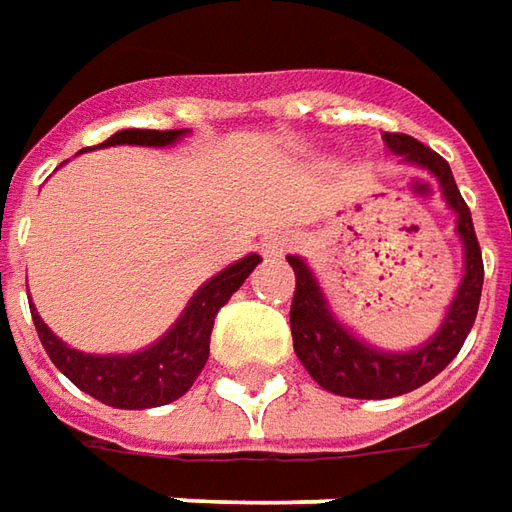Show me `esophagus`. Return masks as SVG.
Here are the masks:
<instances>
[{"label":"esophagus","instance_id":"34e87169","mask_svg":"<svg viewBox=\"0 0 512 512\" xmlns=\"http://www.w3.org/2000/svg\"><path fill=\"white\" fill-rule=\"evenodd\" d=\"M287 239L284 236H264L262 239V253L264 256H270V259H276V256H284V250H287Z\"/></svg>","mask_w":512,"mask_h":512}]
</instances>
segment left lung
<instances>
[{
	"instance_id": "obj_1",
	"label": "left lung",
	"mask_w": 512,
	"mask_h": 512,
	"mask_svg": "<svg viewBox=\"0 0 512 512\" xmlns=\"http://www.w3.org/2000/svg\"><path fill=\"white\" fill-rule=\"evenodd\" d=\"M389 152L403 157V163L428 171L440 183L442 200L454 211V233L462 242V279L456 287L448 312L442 318L437 332L414 349L392 352L363 341L358 332L346 327L335 315L327 293L318 276L301 256H287V262L296 273V296L290 307V329H293V349L310 377L332 394L355 397V400H386L400 394L414 392L425 386L431 377H437L459 355L465 344L479 298H482V250L473 233V219L468 205L462 200L454 183L451 166L440 154L431 152L420 140L408 135L386 132Z\"/></svg>"
}]
</instances>
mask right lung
Masks as SVG:
<instances>
[{"mask_svg": "<svg viewBox=\"0 0 512 512\" xmlns=\"http://www.w3.org/2000/svg\"><path fill=\"white\" fill-rule=\"evenodd\" d=\"M191 129H120L115 135L104 140L101 146L92 149H106V146H154L166 149L180 143ZM84 152V149H81ZM262 262L259 253H248L239 262L228 264L216 276L202 284L200 290L191 296L180 312V318L146 349L140 352H126V355H92L72 349L53 329L41 321L39 310L30 304L33 324L39 332L41 346L47 349L50 360L58 366V372L70 377L72 383L87 392L89 397L101 400L112 408H154L174 403L183 397L194 380L202 372L208 360V344H211V329H214L216 312L228 304V298L245 284L256 264Z\"/></svg>", "mask_w": 512, "mask_h": 512, "instance_id": "add662e5", "label": "right lung"}]
</instances>
